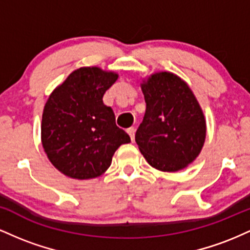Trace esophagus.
<instances>
[{"mask_svg":"<svg viewBox=\"0 0 250 250\" xmlns=\"http://www.w3.org/2000/svg\"><path fill=\"white\" fill-rule=\"evenodd\" d=\"M127 133L129 134V136H130V140L131 142L135 141V129L131 127V128H128L127 129Z\"/></svg>","mask_w":250,"mask_h":250,"instance_id":"1","label":"esophagus"}]
</instances>
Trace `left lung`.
<instances>
[{"instance_id": "8db88e82", "label": "left lung", "mask_w": 250, "mask_h": 250, "mask_svg": "<svg viewBox=\"0 0 250 250\" xmlns=\"http://www.w3.org/2000/svg\"><path fill=\"white\" fill-rule=\"evenodd\" d=\"M146 114L135 134L140 151L151 167L177 171L199 156L206 140V120L188 84L169 71L141 83Z\"/></svg>"}]
</instances>
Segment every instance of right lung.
<instances>
[{
    "instance_id": "1",
    "label": "right lung",
    "mask_w": 250,
    "mask_h": 250,
    "mask_svg": "<svg viewBox=\"0 0 250 250\" xmlns=\"http://www.w3.org/2000/svg\"><path fill=\"white\" fill-rule=\"evenodd\" d=\"M116 73L99 67L74 70L54 89L43 109L41 140L49 161L71 179L100 176L113 155L130 137L115 123L103 95L117 80Z\"/></svg>"
}]
</instances>
